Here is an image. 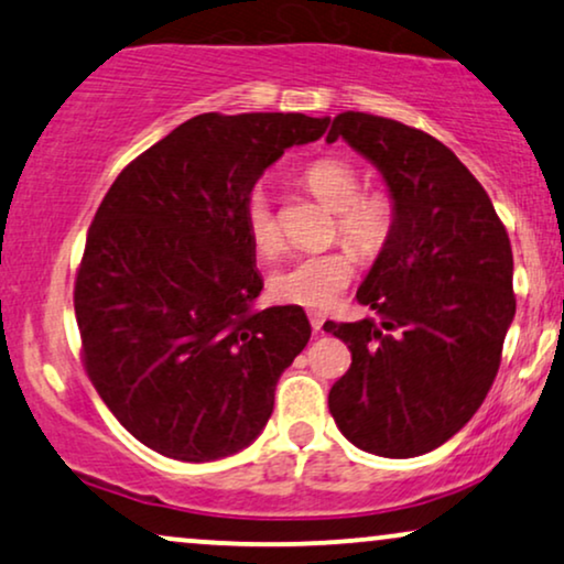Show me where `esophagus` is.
I'll return each mask as SVG.
<instances>
[{"label": "esophagus", "instance_id": "1", "mask_svg": "<svg viewBox=\"0 0 564 564\" xmlns=\"http://www.w3.org/2000/svg\"><path fill=\"white\" fill-rule=\"evenodd\" d=\"M310 323H312V330L315 333H323V325H325V315L323 312H310Z\"/></svg>", "mask_w": 564, "mask_h": 564}]
</instances>
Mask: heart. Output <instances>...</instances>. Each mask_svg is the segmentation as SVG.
I'll return each instance as SVG.
<instances>
[{
  "mask_svg": "<svg viewBox=\"0 0 564 564\" xmlns=\"http://www.w3.org/2000/svg\"><path fill=\"white\" fill-rule=\"evenodd\" d=\"M304 184L338 210V231L361 258L372 260L388 247L395 231V205L384 192H359V171L340 159H319L304 171ZM245 231L260 254H275L283 245L273 199L265 187H254L245 199ZM354 254L348 249L299 254L275 270L270 294L283 304L325 310L344 294L354 278Z\"/></svg>",
  "mask_w": 564,
  "mask_h": 564,
  "instance_id": "obj_1",
  "label": "heart"
}]
</instances>
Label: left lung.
<instances>
[{"mask_svg": "<svg viewBox=\"0 0 564 564\" xmlns=\"http://www.w3.org/2000/svg\"><path fill=\"white\" fill-rule=\"evenodd\" d=\"M338 138L382 174L395 231L356 291L380 323L323 325L351 351L327 405L356 447L413 458L460 432L495 382L516 317L510 239L476 176L432 134L344 111L327 132Z\"/></svg>", "mask_w": 564, "mask_h": 564, "instance_id": "8db88e82", "label": "left lung"}]
</instances>
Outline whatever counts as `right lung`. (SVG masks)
Returning <instances> with one entry per match:
<instances>
[{
  "label": "right lung",
  "mask_w": 564,
  "mask_h": 564,
  "mask_svg": "<svg viewBox=\"0 0 564 564\" xmlns=\"http://www.w3.org/2000/svg\"><path fill=\"white\" fill-rule=\"evenodd\" d=\"M306 113H199L138 155L93 218L75 317L93 388L132 437L174 460L245 451L312 327L296 304L254 310L262 278L245 199Z\"/></svg>",
  "instance_id": "obj_1"
}]
</instances>
